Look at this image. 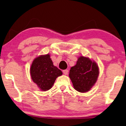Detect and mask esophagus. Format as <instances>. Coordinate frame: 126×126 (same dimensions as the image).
<instances>
[{
	"mask_svg": "<svg viewBox=\"0 0 126 126\" xmlns=\"http://www.w3.org/2000/svg\"><path fill=\"white\" fill-rule=\"evenodd\" d=\"M68 72H69L68 70H67V69H65V70H63V74H64V75H68Z\"/></svg>",
	"mask_w": 126,
	"mask_h": 126,
	"instance_id": "1",
	"label": "esophagus"
}]
</instances>
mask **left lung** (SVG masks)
I'll use <instances>...</instances> for the list:
<instances>
[{
    "label": "left lung",
    "mask_w": 126,
    "mask_h": 126,
    "mask_svg": "<svg viewBox=\"0 0 126 126\" xmlns=\"http://www.w3.org/2000/svg\"><path fill=\"white\" fill-rule=\"evenodd\" d=\"M69 76L76 90L86 92L97 81L99 68L96 63L81 56L78 58L76 65L70 68Z\"/></svg>",
    "instance_id": "1"
}]
</instances>
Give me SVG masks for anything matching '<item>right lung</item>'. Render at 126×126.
<instances>
[{
	"label": "right lung",
	"instance_id": "add662e5",
	"mask_svg": "<svg viewBox=\"0 0 126 126\" xmlns=\"http://www.w3.org/2000/svg\"><path fill=\"white\" fill-rule=\"evenodd\" d=\"M31 77L41 90L46 91L52 87L57 77L63 75L59 69L53 65L49 54L41 56L32 62Z\"/></svg>",
	"mask_w": 126,
	"mask_h": 126
}]
</instances>
